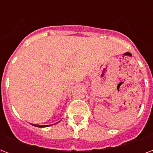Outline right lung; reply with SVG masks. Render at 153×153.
<instances>
[{"label":"right lung","instance_id":"right-lung-1","mask_svg":"<svg viewBox=\"0 0 153 153\" xmlns=\"http://www.w3.org/2000/svg\"><path fill=\"white\" fill-rule=\"evenodd\" d=\"M34 126H37V127H40V128H42V127H45L46 125H33ZM47 126H48V125H47Z\"/></svg>","mask_w":153,"mask_h":153}]
</instances>
